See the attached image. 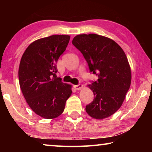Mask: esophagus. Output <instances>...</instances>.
Wrapping results in <instances>:
<instances>
[{"label": "esophagus", "mask_w": 152, "mask_h": 152, "mask_svg": "<svg viewBox=\"0 0 152 152\" xmlns=\"http://www.w3.org/2000/svg\"><path fill=\"white\" fill-rule=\"evenodd\" d=\"M74 87L76 90H80L83 87V85L82 84H78V85H74Z\"/></svg>", "instance_id": "34e87169"}]
</instances>
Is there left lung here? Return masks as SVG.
I'll use <instances>...</instances> for the list:
<instances>
[{
	"label": "left lung",
	"instance_id": "left-lung-1",
	"mask_svg": "<svg viewBox=\"0 0 152 152\" xmlns=\"http://www.w3.org/2000/svg\"><path fill=\"white\" fill-rule=\"evenodd\" d=\"M72 44L80 51L90 71L98 80L88 86L94 100L86 106L91 117L103 119L121 107L132 82V72L124 51L113 39L96 34H82L74 37Z\"/></svg>",
	"mask_w": 152,
	"mask_h": 152
}]
</instances>
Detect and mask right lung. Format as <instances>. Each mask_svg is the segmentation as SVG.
<instances>
[{
  "label": "right lung",
  "mask_w": 152,
  "mask_h": 152,
  "mask_svg": "<svg viewBox=\"0 0 152 152\" xmlns=\"http://www.w3.org/2000/svg\"><path fill=\"white\" fill-rule=\"evenodd\" d=\"M70 39L54 35L35 41L28 46L19 68L20 88L33 111L44 119H54L65 109L72 85L56 76V63Z\"/></svg>",
  "instance_id": "1"
}]
</instances>
